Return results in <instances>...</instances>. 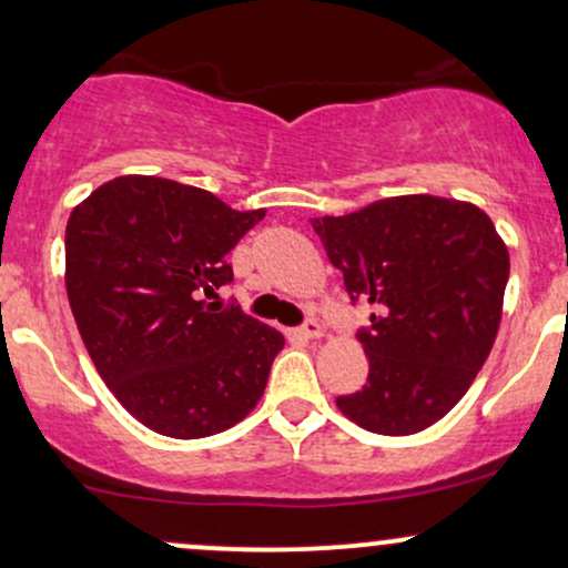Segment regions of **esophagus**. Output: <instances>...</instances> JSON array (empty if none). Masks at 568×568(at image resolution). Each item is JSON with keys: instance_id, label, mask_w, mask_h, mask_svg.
Masks as SVG:
<instances>
[{"instance_id": "1", "label": "esophagus", "mask_w": 568, "mask_h": 568, "mask_svg": "<svg viewBox=\"0 0 568 568\" xmlns=\"http://www.w3.org/2000/svg\"><path fill=\"white\" fill-rule=\"evenodd\" d=\"M322 335H324V329L316 318H308L303 327L295 329V337H303V341H316V337H322Z\"/></svg>"}]
</instances>
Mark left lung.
I'll return each mask as SVG.
<instances>
[{"mask_svg":"<svg viewBox=\"0 0 568 568\" xmlns=\"http://www.w3.org/2000/svg\"><path fill=\"white\" fill-rule=\"evenodd\" d=\"M352 301L373 305L359 329L367 384L337 397L375 435L426 429L473 386L501 322L509 252L475 203L397 195L343 216H314Z\"/></svg>","mask_w":568,"mask_h":568,"instance_id":"8db88e82","label":"left lung"}]
</instances>
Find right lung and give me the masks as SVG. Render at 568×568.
Returning <instances> with one entry per match:
<instances>
[{
    "label": "right lung",
    "mask_w": 568,
    "mask_h": 568,
    "mask_svg": "<svg viewBox=\"0 0 568 568\" xmlns=\"http://www.w3.org/2000/svg\"><path fill=\"white\" fill-rule=\"evenodd\" d=\"M265 216L163 176H114L67 222V295L101 381L158 435L231 429L263 397L284 335L209 303L225 254Z\"/></svg>",
    "instance_id": "obj_1"
}]
</instances>
